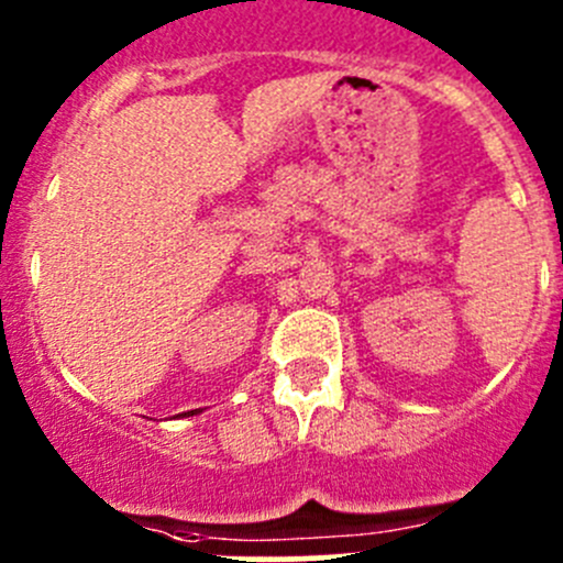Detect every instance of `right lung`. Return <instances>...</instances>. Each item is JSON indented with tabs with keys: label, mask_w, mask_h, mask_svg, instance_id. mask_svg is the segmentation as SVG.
Returning a JSON list of instances; mask_svg holds the SVG:
<instances>
[{
	"label": "right lung",
	"mask_w": 563,
	"mask_h": 563,
	"mask_svg": "<svg viewBox=\"0 0 563 563\" xmlns=\"http://www.w3.org/2000/svg\"><path fill=\"white\" fill-rule=\"evenodd\" d=\"M192 413H196V411H187V417H192Z\"/></svg>",
	"instance_id": "add662e5"
}]
</instances>
